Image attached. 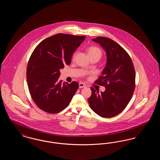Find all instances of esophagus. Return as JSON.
Returning <instances> with one entry per match:
<instances>
[{"mask_svg":"<svg viewBox=\"0 0 160 160\" xmlns=\"http://www.w3.org/2000/svg\"><path fill=\"white\" fill-rule=\"evenodd\" d=\"M86 85L85 84L82 83V82L79 83V88H86Z\"/></svg>","mask_w":160,"mask_h":160,"instance_id":"esophagus-1","label":"esophagus"}]
</instances>
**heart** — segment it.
<instances>
[{"label": "heart", "mask_w": 160, "mask_h": 160, "mask_svg": "<svg viewBox=\"0 0 160 160\" xmlns=\"http://www.w3.org/2000/svg\"><path fill=\"white\" fill-rule=\"evenodd\" d=\"M88 53L89 56V57H93V56H97L98 58H101L102 56V51L101 50L95 46H91L89 47L88 48ZM77 55V52L74 53L72 56V59H74L76 58Z\"/></svg>", "instance_id": "1"}]
</instances>
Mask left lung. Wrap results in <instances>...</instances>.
<instances>
[{
    "instance_id": "1",
    "label": "left lung",
    "mask_w": 160,
    "mask_h": 160,
    "mask_svg": "<svg viewBox=\"0 0 160 160\" xmlns=\"http://www.w3.org/2000/svg\"><path fill=\"white\" fill-rule=\"evenodd\" d=\"M92 41L99 43L106 50L105 68L95 83L106 88L99 91L91 88V96L88 99L89 106L98 115L112 118L125 108L131 99L136 86V72L128 53L113 40L98 37Z\"/></svg>"
}]
</instances>
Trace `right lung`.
I'll list each match as a JSON object with an SVG mask.
<instances>
[{"label":"right lung","mask_w":160,"mask_h":160,"mask_svg":"<svg viewBox=\"0 0 160 160\" xmlns=\"http://www.w3.org/2000/svg\"><path fill=\"white\" fill-rule=\"evenodd\" d=\"M86 38L58 33L41 41L31 54L26 77L31 97L36 105L48 113H57L67 107L79 84L59 81L60 69L71 63L77 48Z\"/></svg>","instance_id":"right-lung-1"}]
</instances>
